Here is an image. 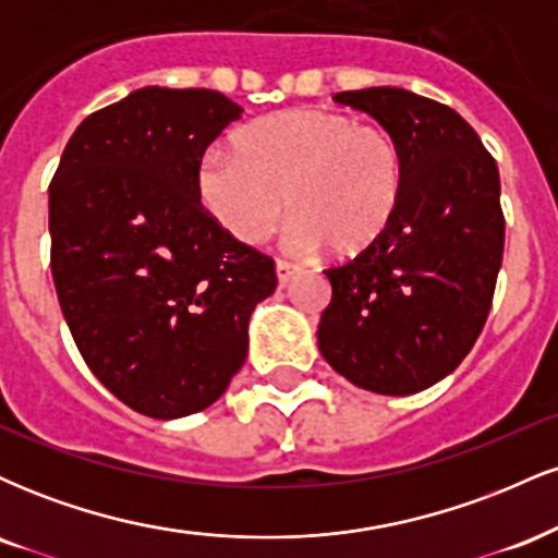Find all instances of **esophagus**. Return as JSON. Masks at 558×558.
<instances>
[{
	"label": "esophagus",
	"instance_id": "34e87169",
	"mask_svg": "<svg viewBox=\"0 0 558 558\" xmlns=\"http://www.w3.org/2000/svg\"><path fill=\"white\" fill-rule=\"evenodd\" d=\"M275 272H278V286L286 288L293 278H299L301 267L291 265V262H286V259H278V262H275Z\"/></svg>",
	"mask_w": 558,
	"mask_h": 558
}]
</instances>
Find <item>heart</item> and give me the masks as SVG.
<instances>
[{
	"mask_svg": "<svg viewBox=\"0 0 558 558\" xmlns=\"http://www.w3.org/2000/svg\"><path fill=\"white\" fill-rule=\"evenodd\" d=\"M403 189V157L386 128L328 107H293L213 151L198 172L204 207L241 243H259L293 215L286 243L356 257L386 233Z\"/></svg>",
	"mask_w": 558,
	"mask_h": 558,
	"instance_id": "obj_1",
	"label": "heart"
}]
</instances>
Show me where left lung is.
Wrapping results in <instances>:
<instances>
[{
    "label": "left lung",
    "mask_w": 558,
    "mask_h": 558,
    "mask_svg": "<svg viewBox=\"0 0 558 558\" xmlns=\"http://www.w3.org/2000/svg\"><path fill=\"white\" fill-rule=\"evenodd\" d=\"M399 144L403 189L386 233L325 270V362L356 388L409 396L462 364L488 319L504 259L496 159L459 112L407 88L332 96Z\"/></svg>",
    "instance_id": "8db88e82"
}]
</instances>
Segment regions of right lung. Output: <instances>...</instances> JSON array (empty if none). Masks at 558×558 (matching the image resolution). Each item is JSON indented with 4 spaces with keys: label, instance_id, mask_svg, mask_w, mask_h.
<instances>
[{
    "label": "right lung",
    "instance_id": "obj_1",
    "mask_svg": "<svg viewBox=\"0 0 558 558\" xmlns=\"http://www.w3.org/2000/svg\"><path fill=\"white\" fill-rule=\"evenodd\" d=\"M243 107L146 86L88 114L49 185L52 278L83 362L138 414L178 420L226 393L275 265L204 213L198 168Z\"/></svg>",
    "mask_w": 558,
    "mask_h": 558
}]
</instances>
